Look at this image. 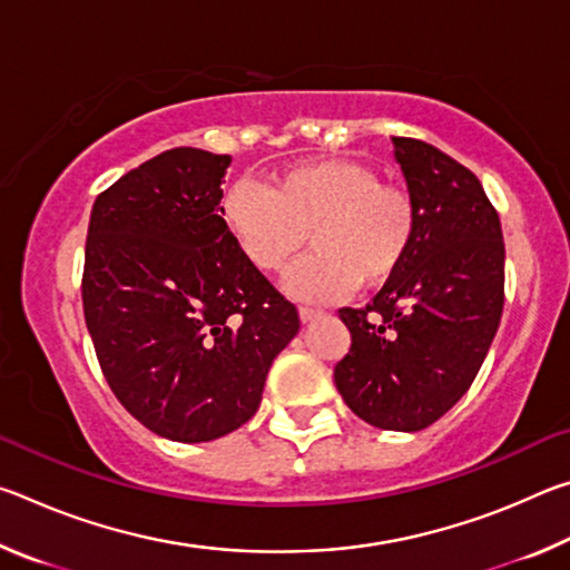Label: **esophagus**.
Wrapping results in <instances>:
<instances>
[{"instance_id":"1","label":"esophagus","mask_w":570,"mask_h":570,"mask_svg":"<svg viewBox=\"0 0 570 570\" xmlns=\"http://www.w3.org/2000/svg\"><path fill=\"white\" fill-rule=\"evenodd\" d=\"M320 316H322L320 308H308V306H302V308H298V320H302L304 324H306V322L320 320Z\"/></svg>"}]
</instances>
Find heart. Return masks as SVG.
Returning <instances> with one entry per match:
<instances>
[{
	"mask_svg": "<svg viewBox=\"0 0 570 570\" xmlns=\"http://www.w3.org/2000/svg\"><path fill=\"white\" fill-rule=\"evenodd\" d=\"M224 220L264 274L284 272L312 234L316 254L286 278V292L304 302H330L356 282L387 284L407 262L417 230L407 193L356 160L302 163L278 173L272 190L236 180L224 198Z\"/></svg>",
	"mask_w": 570,
	"mask_h": 570,
	"instance_id": "1",
	"label": "heart"
}]
</instances>
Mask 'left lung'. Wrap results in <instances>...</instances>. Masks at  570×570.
Wrapping results in <instances>:
<instances>
[{
	"label": "left lung",
	"instance_id": "1",
	"mask_svg": "<svg viewBox=\"0 0 570 570\" xmlns=\"http://www.w3.org/2000/svg\"><path fill=\"white\" fill-rule=\"evenodd\" d=\"M392 142L417 230L372 304L340 308L352 346L334 382L356 417L417 432L455 407L485 362L503 314L505 244L475 173L430 142Z\"/></svg>",
	"mask_w": 570,
	"mask_h": 570
}]
</instances>
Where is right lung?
Wrapping results in <instances>:
<instances>
[{
	"label": "right lung",
	"instance_id": "right-lung-1",
	"mask_svg": "<svg viewBox=\"0 0 570 570\" xmlns=\"http://www.w3.org/2000/svg\"><path fill=\"white\" fill-rule=\"evenodd\" d=\"M230 156L173 148L95 198L82 306L105 380L150 432L208 442L254 417L298 332L292 302L230 234Z\"/></svg>",
	"mask_w": 570,
	"mask_h": 570
}]
</instances>
